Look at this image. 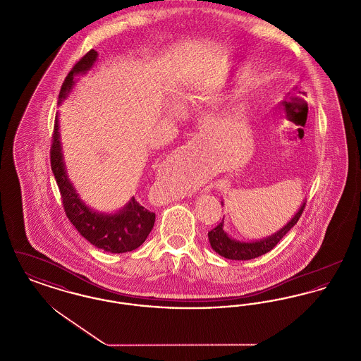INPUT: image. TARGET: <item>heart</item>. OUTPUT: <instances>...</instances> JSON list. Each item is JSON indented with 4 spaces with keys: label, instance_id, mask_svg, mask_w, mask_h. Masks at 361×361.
Masks as SVG:
<instances>
[{
    "label": "heart",
    "instance_id": "obj_1",
    "mask_svg": "<svg viewBox=\"0 0 361 361\" xmlns=\"http://www.w3.org/2000/svg\"><path fill=\"white\" fill-rule=\"evenodd\" d=\"M215 84H216V85H219V84H221V81H219V80H216V81H215ZM199 89H202V87H197V86H195V87H193V93H192V97H199ZM188 188L189 187H187L185 190H188Z\"/></svg>",
    "mask_w": 361,
    "mask_h": 361
}]
</instances>
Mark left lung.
Segmentation results:
<instances>
[{
  "label": "left lung",
  "instance_id": "8db88e82",
  "mask_svg": "<svg viewBox=\"0 0 361 361\" xmlns=\"http://www.w3.org/2000/svg\"><path fill=\"white\" fill-rule=\"evenodd\" d=\"M221 203L224 206V202H221ZM305 206H306V200H303L302 206L299 207L296 214L292 216L291 221H288L279 231H276L275 234L265 237L262 240H240L231 238L224 228V218L221 224L208 233L209 245L218 255H221L222 257L228 258V259L246 261V259L259 257V256L271 252L277 245V242L281 240L295 224H298V221L305 209Z\"/></svg>",
  "mask_w": 361,
  "mask_h": 361
}]
</instances>
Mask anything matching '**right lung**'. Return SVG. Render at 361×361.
Wrapping results in <instances>:
<instances>
[{
	"label": "right lung",
	"instance_id": "right-lung-1",
	"mask_svg": "<svg viewBox=\"0 0 361 361\" xmlns=\"http://www.w3.org/2000/svg\"><path fill=\"white\" fill-rule=\"evenodd\" d=\"M97 56V51L90 50L74 65L61 87L59 104L68 99L77 82V77L85 75L93 68ZM51 169L70 222L93 246L109 253H126L135 250L146 240L154 226L155 214L140 206L134 196L115 212H99L86 206L80 197L70 181L63 161L58 112L52 137Z\"/></svg>",
	"mask_w": 361,
	"mask_h": 361
}]
</instances>
